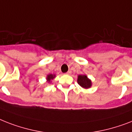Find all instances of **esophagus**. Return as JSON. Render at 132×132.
I'll list each match as a JSON object with an SVG mask.
<instances>
[{
  "label": "esophagus",
  "instance_id": "1",
  "mask_svg": "<svg viewBox=\"0 0 132 132\" xmlns=\"http://www.w3.org/2000/svg\"><path fill=\"white\" fill-rule=\"evenodd\" d=\"M66 74V75H70V74H71V71H70V70H69V71L67 72Z\"/></svg>",
  "mask_w": 132,
  "mask_h": 132
}]
</instances>
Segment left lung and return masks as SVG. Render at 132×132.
I'll return each mask as SVG.
<instances>
[{
    "mask_svg": "<svg viewBox=\"0 0 132 132\" xmlns=\"http://www.w3.org/2000/svg\"><path fill=\"white\" fill-rule=\"evenodd\" d=\"M77 82H78V84L80 86L85 89L89 88L92 85L90 79H89L87 77L86 75H81L78 76Z\"/></svg>",
    "mask_w": 132,
    "mask_h": 132,
    "instance_id": "obj_1",
    "label": "left lung"
}]
</instances>
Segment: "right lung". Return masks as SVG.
<instances>
[{
    "instance_id": "1",
    "label": "right lung",
    "mask_w": 132,
    "mask_h": 132,
    "mask_svg": "<svg viewBox=\"0 0 132 132\" xmlns=\"http://www.w3.org/2000/svg\"><path fill=\"white\" fill-rule=\"evenodd\" d=\"M55 75H52V74L49 75L47 76V81L49 82V83H50L51 80H53V79L55 78Z\"/></svg>"
}]
</instances>
